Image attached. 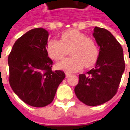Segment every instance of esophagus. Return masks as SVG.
I'll return each mask as SVG.
<instances>
[{"label": "esophagus", "instance_id": "obj_1", "mask_svg": "<svg viewBox=\"0 0 130 130\" xmlns=\"http://www.w3.org/2000/svg\"><path fill=\"white\" fill-rule=\"evenodd\" d=\"M65 75H66V78H68L69 76H70V74L68 72H66V74H65Z\"/></svg>", "mask_w": 130, "mask_h": 130}]
</instances>
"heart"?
I'll use <instances>...</instances> for the list:
<instances>
[{"label":"heart","instance_id":"heart-1","mask_svg":"<svg viewBox=\"0 0 130 130\" xmlns=\"http://www.w3.org/2000/svg\"><path fill=\"white\" fill-rule=\"evenodd\" d=\"M46 49L49 56L55 61L61 60L71 49L72 56L58 64V67L67 72H77L84 65L85 67H91L99 57V47L96 42L77 29H69L61 33V40H49Z\"/></svg>","mask_w":130,"mask_h":130}]
</instances>
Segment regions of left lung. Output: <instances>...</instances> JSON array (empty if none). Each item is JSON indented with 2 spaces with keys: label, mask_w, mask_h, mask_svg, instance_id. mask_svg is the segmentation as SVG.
Segmentation results:
<instances>
[{
  "label": "left lung",
  "mask_w": 130,
  "mask_h": 130,
  "mask_svg": "<svg viewBox=\"0 0 130 130\" xmlns=\"http://www.w3.org/2000/svg\"><path fill=\"white\" fill-rule=\"evenodd\" d=\"M92 35L100 47L99 57L95 67L79 75L74 92L81 102L95 106L107 102L115 95L125 63L122 47L109 31L95 27Z\"/></svg>",
  "instance_id": "obj_1"
}]
</instances>
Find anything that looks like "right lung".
Listing matches in <instances>:
<instances>
[{
  "label": "right lung",
  "mask_w": 130,
  "mask_h": 130,
  "mask_svg": "<svg viewBox=\"0 0 130 130\" xmlns=\"http://www.w3.org/2000/svg\"><path fill=\"white\" fill-rule=\"evenodd\" d=\"M49 33L35 28L17 39L8 58L9 83L17 96L34 107H44L52 102L57 88L65 78L61 70L52 71L48 57Z\"/></svg>",
  "instance_id": "1"
}]
</instances>
